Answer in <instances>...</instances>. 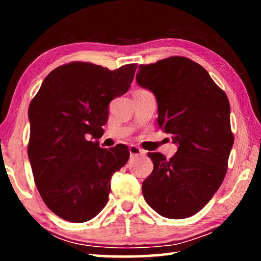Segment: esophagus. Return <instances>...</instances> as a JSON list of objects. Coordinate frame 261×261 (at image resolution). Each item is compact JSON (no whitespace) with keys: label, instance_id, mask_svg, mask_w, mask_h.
<instances>
[{"label":"esophagus","instance_id":"1","mask_svg":"<svg viewBox=\"0 0 261 261\" xmlns=\"http://www.w3.org/2000/svg\"><path fill=\"white\" fill-rule=\"evenodd\" d=\"M129 152H130L131 158L143 155V154H145V151H143V149L139 148L138 146H135V145H131V146L129 147Z\"/></svg>","mask_w":261,"mask_h":261}]
</instances>
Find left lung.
<instances>
[{
	"label": "left lung",
	"mask_w": 261,
	"mask_h": 261,
	"mask_svg": "<svg viewBox=\"0 0 261 261\" xmlns=\"http://www.w3.org/2000/svg\"><path fill=\"white\" fill-rule=\"evenodd\" d=\"M136 79L155 95L159 126L178 145L169 160L148 153L154 167L143 182L144 198L165 218H189L212 199L226 176L233 145L229 100L187 57L140 64Z\"/></svg>",
	"instance_id": "obj_1"
}]
</instances>
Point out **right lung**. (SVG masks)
<instances>
[{
	"instance_id": "1",
	"label": "right lung",
	"mask_w": 261,
	"mask_h": 261,
	"mask_svg": "<svg viewBox=\"0 0 261 261\" xmlns=\"http://www.w3.org/2000/svg\"><path fill=\"white\" fill-rule=\"evenodd\" d=\"M136 69L71 62L53 70L31 101L28 153L34 182L48 208L63 220L81 223L98 215L113 174L129 160L125 145L106 149L92 138L108 121L110 101L130 88Z\"/></svg>"
}]
</instances>
